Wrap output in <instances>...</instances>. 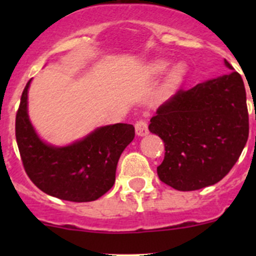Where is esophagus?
<instances>
[{"label": "esophagus", "mask_w": 256, "mask_h": 256, "mask_svg": "<svg viewBox=\"0 0 256 256\" xmlns=\"http://www.w3.org/2000/svg\"><path fill=\"white\" fill-rule=\"evenodd\" d=\"M135 130L138 136L147 135V134H148V124H147V121L144 120V118H140V120L136 121Z\"/></svg>", "instance_id": "obj_1"}]
</instances>
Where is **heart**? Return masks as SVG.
Instances as JSON below:
<instances>
[{
    "label": "heart",
    "mask_w": 256,
    "mask_h": 256,
    "mask_svg": "<svg viewBox=\"0 0 256 256\" xmlns=\"http://www.w3.org/2000/svg\"><path fill=\"white\" fill-rule=\"evenodd\" d=\"M167 66H168V62H166V60L154 62V63L151 66L152 73H156V74L162 73V72H164V69L167 68ZM182 73H183V66H180H180H174V69L172 70L171 76H172V78H178V76H182Z\"/></svg>",
    "instance_id": "obj_1"
}]
</instances>
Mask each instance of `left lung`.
<instances>
[{
  "label": "left lung",
  "mask_w": 256,
  "mask_h": 256,
  "mask_svg": "<svg viewBox=\"0 0 256 256\" xmlns=\"http://www.w3.org/2000/svg\"><path fill=\"white\" fill-rule=\"evenodd\" d=\"M148 130L164 142V158L157 167L162 182L177 190L216 184L233 168L249 136L242 76L232 72L178 90L157 109Z\"/></svg>",
  "instance_id": "obj_1"
}]
</instances>
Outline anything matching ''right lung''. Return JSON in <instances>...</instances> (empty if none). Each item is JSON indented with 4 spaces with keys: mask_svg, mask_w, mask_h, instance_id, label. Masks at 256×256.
<instances>
[{
    "mask_svg": "<svg viewBox=\"0 0 256 256\" xmlns=\"http://www.w3.org/2000/svg\"><path fill=\"white\" fill-rule=\"evenodd\" d=\"M30 82L16 115V140L30 180L49 196L70 202H92L115 183L116 166L124 150L135 138L128 124L102 126L82 140L64 147L43 142L27 112Z\"/></svg>",
    "mask_w": 256,
    "mask_h": 256,
    "instance_id": "right-lung-1",
    "label": "right lung"
}]
</instances>
